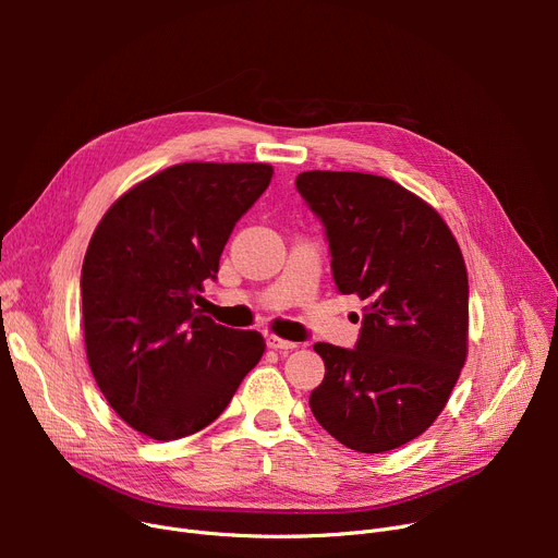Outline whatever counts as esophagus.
Here are the masks:
<instances>
[{
    "mask_svg": "<svg viewBox=\"0 0 558 558\" xmlns=\"http://www.w3.org/2000/svg\"><path fill=\"white\" fill-rule=\"evenodd\" d=\"M267 345L274 348V350H280V353H289V350H294L296 343L294 341H287V339H280L276 335H269L267 337Z\"/></svg>",
    "mask_w": 558,
    "mask_h": 558,
    "instance_id": "obj_1",
    "label": "esophagus"
}]
</instances>
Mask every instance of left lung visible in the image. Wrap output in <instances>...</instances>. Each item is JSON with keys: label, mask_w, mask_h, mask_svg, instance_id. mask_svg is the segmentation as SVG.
<instances>
[{"label": "left lung", "mask_w": 558, "mask_h": 558, "mask_svg": "<svg viewBox=\"0 0 558 558\" xmlns=\"http://www.w3.org/2000/svg\"><path fill=\"white\" fill-rule=\"evenodd\" d=\"M296 190L326 228L332 278L366 307L355 348L314 343L326 377L312 414L350 450L377 454L421 436L468 353V274L432 205L385 175L303 171Z\"/></svg>", "instance_id": "left-lung-1"}]
</instances>
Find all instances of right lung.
<instances>
[{
  "mask_svg": "<svg viewBox=\"0 0 558 558\" xmlns=\"http://www.w3.org/2000/svg\"><path fill=\"white\" fill-rule=\"evenodd\" d=\"M271 175L259 162L173 165L114 201L87 246V362L120 418L156 441L219 418L264 353L259 332L219 326L196 303Z\"/></svg>",
  "mask_w": 558,
  "mask_h": 558,
  "instance_id": "add662e5",
  "label": "right lung"
}]
</instances>
